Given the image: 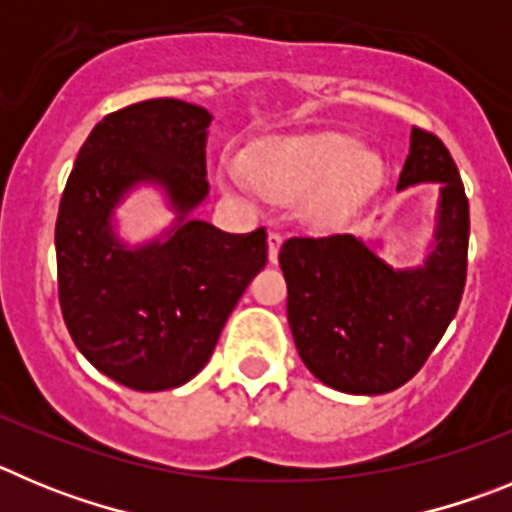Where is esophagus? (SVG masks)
<instances>
[{"label": "esophagus", "mask_w": 512, "mask_h": 512, "mask_svg": "<svg viewBox=\"0 0 512 512\" xmlns=\"http://www.w3.org/2000/svg\"><path fill=\"white\" fill-rule=\"evenodd\" d=\"M279 246H282V233H277V230H271V233H269V261H271V264L277 261Z\"/></svg>", "instance_id": "34e87169"}]
</instances>
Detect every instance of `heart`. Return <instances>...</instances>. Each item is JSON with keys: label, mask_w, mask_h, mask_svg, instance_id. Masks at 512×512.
Instances as JSON below:
<instances>
[{"label": "heart", "mask_w": 512, "mask_h": 512, "mask_svg": "<svg viewBox=\"0 0 512 512\" xmlns=\"http://www.w3.org/2000/svg\"><path fill=\"white\" fill-rule=\"evenodd\" d=\"M379 176L382 166L377 158L359 153L354 140L343 135H312L264 148L251 156L248 174L233 161L220 169V182L230 192H248L256 184L266 197L279 202L297 200L323 183L310 200V212L320 220L354 207Z\"/></svg>", "instance_id": "obj_1"}]
</instances>
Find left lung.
Masks as SVG:
<instances>
[{"label":"left lung","instance_id":"left-lung-1","mask_svg":"<svg viewBox=\"0 0 512 512\" xmlns=\"http://www.w3.org/2000/svg\"><path fill=\"white\" fill-rule=\"evenodd\" d=\"M441 182L438 230L423 269L395 271L348 233L292 235L279 264L300 359L348 395H384L413 379L459 310L467 284L469 200L449 148L413 128L397 187Z\"/></svg>","mask_w":512,"mask_h":512}]
</instances>
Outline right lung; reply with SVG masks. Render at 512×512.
Wrapping results in <instances>:
<instances>
[{
    "label": "right lung",
    "instance_id": "obj_1",
    "mask_svg": "<svg viewBox=\"0 0 512 512\" xmlns=\"http://www.w3.org/2000/svg\"><path fill=\"white\" fill-rule=\"evenodd\" d=\"M205 107L158 97L104 115L81 146L56 220L58 302L76 348L138 392L189 382L210 361L225 320L266 264V228L225 233L187 220L207 194ZM138 181L170 192L169 242L128 252L111 207Z\"/></svg>",
    "mask_w": 512,
    "mask_h": 512
}]
</instances>
